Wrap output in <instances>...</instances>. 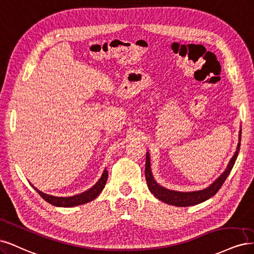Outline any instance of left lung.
<instances>
[{
  "label": "left lung",
  "instance_id": "left-lung-1",
  "mask_svg": "<svg viewBox=\"0 0 254 254\" xmlns=\"http://www.w3.org/2000/svg\"><path fill=\"white\" fill-rule=\"evenodd\" d=\"M241 138H242V129L240 130L239 135V143H237V148L232 156V158L229 161L226 170L219 175L218 178L214 183H212L206 189H202L199 191H192V192H182V191H174L167 189V188L160 186L153 176L152 170H151V158L149 152H146L145 157V179L146 184H148L149 190L152 194L159 200L172 204V206L176 207H189L194 206V204H198L200 202L206 201L207 199L211 198L212 196H214L217 191L220 189V187L225 183L226 178L230 174V172L234 166L235 160L239 155L240 148H241Z\"/></svg>",
  "mask_w": 254,
  "mask_h": 254
}]
</instances>
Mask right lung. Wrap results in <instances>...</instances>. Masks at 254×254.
<instances>
[{
	"mask_svg": "<svg viewBox=\"0 0 254 254\" xmlns=\"http://www.w3.org/2000/svg\"><path fill=\"white\" fill-rule=\"evenodd\" d=\"M108 175H109L108 171L104 169L100 179L91 188V189H88V190L80 193V194H77V195L67 196V197H59V196H54V195L43 193L42 191L38 190L37 188H35L31 184L30 185L40 194L41 197H42L44 200H46L47 202L53 204V206L69 208V207H76V206H79V204H83L88 201L94 200L97 196L102 192L103 188L106 184V181H108Z\"/></svg>",
	"mask_w": 254,
	"mask_h": 254,
	"instance_id": "1",
	"label": "right lung"
}]
</instances>
